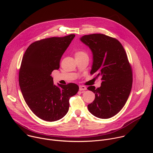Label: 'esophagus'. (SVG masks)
I'll return each mask as SVG.
<instances>
[{
    "label": "esophagus",
    "instance_id": "obj_1",
    "mask_svg": "<svg viewBox=\"0 0 153 153\" xmlns=\"http://www.w3.org/2000/svg\"><path fill=\"white\" fill-rule=\"evenodd\" d=\"M86 86H83V85H80L79 86V90L80 91H83V90H86Z\"/></svg>",
    "mask_w": 153,
    "mask_h": 153
}]
</instances>
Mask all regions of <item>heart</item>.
<instances>
[{
	"label": "heart",
	"mask_w": 153,
	"mask_h": 153,
	"mask_svg": "<svg viewBox=\"0 0 153 153\" xmlns=\"http://www.w3.org/2000/svg\"><path fill=\"white\" fill-rule=\"evenodd\" d=\"M85 54V53L82 51H78L76 53V55H81V54Z\"/></svg>",
	"instance_id": "obj_1"
}]
</instances>
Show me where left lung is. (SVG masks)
<instances>
[{
	"label": "left lung",
	"instance_id": "obj_1",
	"mask_svg": "<svg viewBox=\"0 0 153 153\" xmlns=\"http://www.w3.org/2000/svg\"><path fill=\"white\" fill-rule=\"evenodd\" d=\"M80 40L93 54L91 74L101 77L102 81L99 88H87L95 93L88 110L100 119L112 117L124 106L132 88V68L127 54L118 40L103 34L85 35Z\"/></svg>",
	"mask_w": 153,
	"mask_h": 153
}]
</instances>
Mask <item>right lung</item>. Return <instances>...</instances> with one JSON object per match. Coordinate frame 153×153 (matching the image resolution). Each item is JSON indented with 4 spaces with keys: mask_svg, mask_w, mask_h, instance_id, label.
Returning a JSON list of instances; mask_svg holds the SVG:
<instances>
[{
    "mask_svg": "<svg viewBox=\"0 0 153 153\" xmlns=\"http://www.w3.org/2000/svg\"><path fill=\"white\" fill-rule=\"evenodd\" d=\"M74 37L70 34L36 41L22 60L19 73L21 92L30 110L43 120L54 122L64 117L69 110L70 98L79 91L73 83L54 85L51 76L59 68L60 59Z\"/></svg>",
    "mask_w": 153,
    "mask_h": 153,
    "instance_id": "add662e5",
    "label": "right lung"
}]
</instances>
